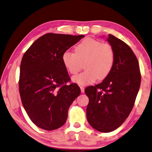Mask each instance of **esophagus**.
<instances>
[{
    "label": "esophagus",
    "mask_w": 152,
    "mask_h": 152,
    "mask_svg": "<svg viewBox=\"0 0 152 152\" xmlns=\"http://www.w3.org/2000/svg\"><path fill=\"white\" fill-rule=\"evenodd\" d=\"M80 90H81L82 93L84 92V87L83 86H80Z\"/></svg>",
    "instance_id": "esophagus-1"
}]
</instances>
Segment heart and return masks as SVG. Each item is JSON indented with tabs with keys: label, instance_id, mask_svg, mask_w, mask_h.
<instances>
[{
	"label": "heart",
	"instance_id": "b5f03b06",
	"mask_svg": "<svg viewBox=\"0 0 152 152\" xmlns=\"http://www.w3.org/2000/svg\"><path fill=\"white\" fill-rule=\"evenodd\" d=\"M62 59L68 72L73 75L81 70L82 63L85 62L86 70L74 76L72 80L80 85H86L109 75L114 65L115 52L110 44L88 38L76 46L75 52L65 51Z\"/></svg>",
	"mask_w": 152,
	"mask_h": 152
}]
</instances>
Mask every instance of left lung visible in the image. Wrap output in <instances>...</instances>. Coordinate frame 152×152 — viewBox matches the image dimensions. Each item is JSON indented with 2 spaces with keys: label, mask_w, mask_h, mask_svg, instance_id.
I'll use <instances>...</instances> for the list:
<instances>
[{
  "label": "left lung",
  "mask_w": 152,
  "mask_h": 152,
  "mask_svg": "<svg viewBox=\"0 0 152 152\" xmlns=\"http://www.w3.org/2000/svg\"><path fill=\"white\" fill-rule=\"evenodd\" d=\"M114 49V67L101 83L85 89L89 98L86 117L90 125L101 132H110L122 125L133 109L141 83L138 61L122 40L109 34Z\"/></svg>",
  "instance_id": "left-lung-1"
}]
</instances>
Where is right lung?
Returning a JSON list of instances; mask_svg holds the SVG:
<instances>
[{"label":"right lung","instance_id":"1","mask_svg":"<svg viewBox=\"0 0 152 152\" xmlns=\"http://www.w3.org/2000/svg\"><path fill=\"white\" fill-rule=\"evenodd\" d=\"M84 35L48 33L30 46L23 55L19 77L22 103L30 119L45 130H54L65 124L68 111L80 94L63 64V53Z\"/></svg>","mask_w":152,"mask_h":152}]
</instances>
